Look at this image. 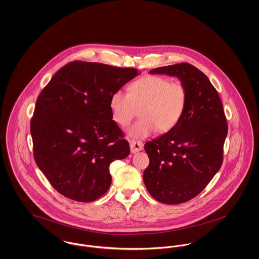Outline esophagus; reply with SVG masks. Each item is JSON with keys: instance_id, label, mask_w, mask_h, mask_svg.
Returning a JSON list of instances; mask_svg holds the SVG:
<instances>
[{"instance_id": "1", "label": "esophagus", "mask_w": 259, "mask_h": 259, "mask_svg": "<svg viewBox=\"0 0 259 259\" xmlns=\"http://www.w3.org/2000/svg\"><path fill=\"white\" fill-rule=\"evenodd\" d=\"M130 146H131V151L133 153L139 152L143 149V143L141 141H131Z\"/></svg>"}]
</instances>
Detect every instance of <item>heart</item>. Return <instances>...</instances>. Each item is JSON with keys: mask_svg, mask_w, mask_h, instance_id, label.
I'll list each match as a JSON object with an SVG mask.
<instances>
[{"mask_svg": "<svg viewBox=\"0 0 259 259\" xmlns=\"http://www.w3.org/2000/svg\"><path fill=\"white\" fill-rule=\"evenodd\" d=\"M188 104V89L179 80L158 75H146L128 86V93L115 91L110 99L114 120L127 125L140 109L141 118L128 130L134 139H144L158 131L161 134L174 128L183 118Z\"/></svg>", "mask_w": 259, "mask_h": 259, "instance_id": "b5f03b06", "label": "heart"}]
</instances>
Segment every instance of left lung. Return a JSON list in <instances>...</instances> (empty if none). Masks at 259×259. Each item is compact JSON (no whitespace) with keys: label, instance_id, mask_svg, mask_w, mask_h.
Here are the masks:
<instances>
[{"label":"left lung","instance_id":"1","mask_svg":"<svg viewBox=\"0 0 259 259\" xmlns=\"http://www.w3.org/2000/svg\"><path fill=\"white\" fill-rule=\"evenodd\" d=\"M149 73L179 78L188 89V104L174 128L144 144L149 165L143 181L155 200L168 205L185 203L206 188L223 164L228 135L223 104L209 78L189 63Z\"/></svg>","mask_w":259,"mask_h":259}]
</instances>
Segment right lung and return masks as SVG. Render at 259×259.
I'll return each mask as SVG.
<instances>
[{
	"label": "right lung",
	"mask_w": 259,
	"mask_h": 259,
	"mask_svg": "<svg viewBox=\"0 0 259 259\" xmlns=\"http://www.w3.org/2000/svg\"><path fill=\"white\" fill-rule=\"evenodd\" d=\"M138 75L135 68L73 61L37 97L30 120L34 160L63 196L93 202L108 191L109 166L131 151L112 119L110 99Z\"/></svg>",
	"instance_id": "right-lung-1"
}]
</instances>
